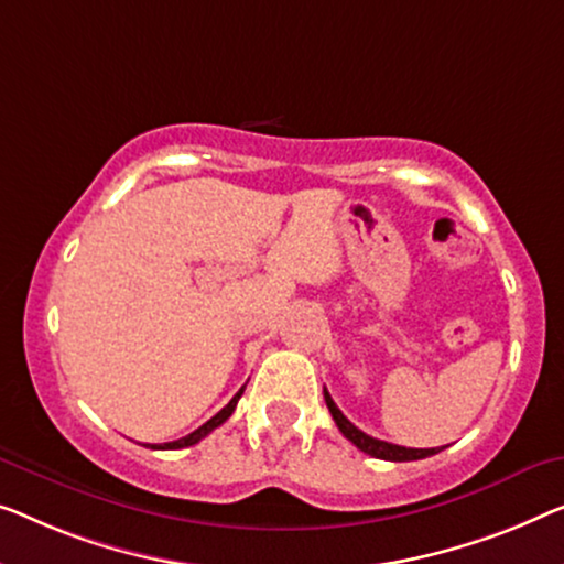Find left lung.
Masks as SVG:
<instances>
[{
	"label": "left lung",
	"mask_w": 564,
	"mask_h": 564,
	"mask_svg": "<svg viewBox=\"0 0 564 564\" xmlns=\"http://www.w3.org/2000/svg\"><path fill=\"white\" fill-rule=\"evenodd\" d=\"M323 397H325V404H328V410L333 414V420H336L338 430L343 432V437H348L350 443H354L358 451H364L366 455H371V458H379V460H391V463H406V460H422V458H430V455H437L443 447H404V445H391V443H383V440H377L371 435H366L356 427L354 422H350L346 414H343L336 402H333V397L328 394V389H323Z\"/></svg>",
	"instance_id": "1"
}]
</instances>
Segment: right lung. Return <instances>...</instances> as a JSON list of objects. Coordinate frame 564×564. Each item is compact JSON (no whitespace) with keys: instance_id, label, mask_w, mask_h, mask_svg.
<instances>
[{"instance_id":"obj_1","label":"right lung","mask_w":564,"mask_h":564,"mask_svg":"<svg viewBox=\"0 0 564 564\" xmlns=\"http://www.w3.org/2000/svg\"><path fill=\"white\" fill-rule=\"evenodd\" d=\"M243 389H247V387H241L239 391H236L231 402H228V404L224 406V410L216 414V417H210L206 424H200V427L195 430V432H191V435H185V437H181V440H173V443L150 445V447H152V451H181V447H191V445H195V443H200V440L206 437L208 432H214L216 427H221V424H224L228 417H231L234 410H236V404H239V399H241V394H243Z\"/></svg>"}]
</instances>
